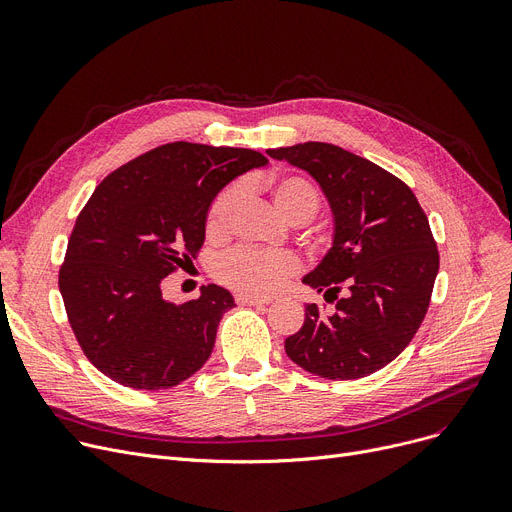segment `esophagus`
Instances as JSON below:
<instances>
[{
  "label": "esophagus",
  "mask_w": 512,
  "mask_h": 512,
  "mask_svg": "<svg viewBox=\"0 0 512 512\" xmlns=\"http://www.w3.org/2000/svg\"><path fill=\"white\" fill-rule=\"evenodd\" d=\"M236 303L238 305H245V307H263V305H267L270 301L251 297V294H236Z\"/></svg>",
  "instance_id": "obj_1"
}]
</instances>
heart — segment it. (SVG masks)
<instances>
[{"label":"heart","mask_w":512,"mask_h":512,"mask_svg":"<svg viewBox=\"0 0 512 512\" xmlns=\"http://www.w3.org/2000/svg\"><path fill=\"white\" fill-rule=\"evenodd\" d=\"M272 205L288 224H303L311 220L319 207L317 188L299 176H280L265 184ZM242 199L240 186H228L213 199L207 211L205 230L209 238H222L230 230V222ZM299 270V259L292 253H259L238 249L222 257L215 265L218 280L242 294L267 297L284 286V282Z\"/></svg>","instance_id":"b5f03b06"}]
</instances>
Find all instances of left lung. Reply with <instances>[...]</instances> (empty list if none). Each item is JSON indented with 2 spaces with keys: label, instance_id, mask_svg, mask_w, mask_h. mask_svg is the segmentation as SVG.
I'll use <instances>...</instances> for the list:
<instances>
[{
  "label": "left lung",
  "instance_id": "8db88e82",
  "mask_svg": "<svg viewBox=\"0 0 512 512\" xmlns=\"http://www.w3.org/2000/svg\"><path fill=\"white\" fill-rule=\"evenodd\" d=\"M265 153L305 170L332 211V245L303 284L336 309L307 305L286 355L319 378H365L405 351L427 313L440 267L429 222L405 182L342 147L309 141Z\"/></svg>",
  "mask_w": 512,
  "mask_h": 512
}]
</instances>
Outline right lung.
<instances>
[{
  "mask_svg": "<svg viewBox=\"0 0 512 512\" xmlns=\"http://www.w3.org/2000/svg\"><path fill=\"white\" fill-rule=\"evenodd\" d=\"M267 166L253 149L161 145L107 176L80 211L60 292L87 359L114 382L164 390L209 359L222 315L236 307L222 286L174 305L164 278L203 247L205 220L224 186Z\"/></svg>",
  "mask_w": 512,
  "mask_h": 512,
  "instance_id": "add662e5",
  "label": "right lung"
}]
</instances>
